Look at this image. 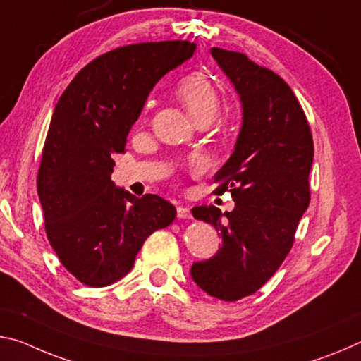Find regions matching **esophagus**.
Returning <instances> with one entry per match:
<instances>
[{
  "instance_id": "1",
  "label": "esophagus",
  "mask_w": 361,
  "mask_h": 361,
  "mask_svg": "<svg viewBox=\"0 0 361 361\" xmlns=\"http://www.w3.org/2000/svg\"><path fill=\"white\" fill-rule=\"evenodd\" d=\"M177 217H179V219H190V208H188V206H177Z\"/></svg>"
}]
</instances>
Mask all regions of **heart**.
Masks as SVG:
<instances>
[{
	"label": "heart",
	"mask_w": 361,
	"mask_h": 361,
	"mask_svg": "<svg viewBox=\"0 0 361 361\" xmlns=\"http://www.w3.org/2000/svg\"><path fill=\"white\" fill-rule=\"evenodd\" d=\"M176 96L184 105L193 121L214 120L219 111V94L216 86L203 72H193L176 86Z\"/></svg>",
	"instance_id": "obj_1"
}]
</instances>
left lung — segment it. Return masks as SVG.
I'll return each mask as SVG.
<instances>
[{"mask_svg": "<svg viewBox=\"0 0 361 361\" xmlns=\"http://www.w3.org/2000/svg\"><path fill=\"white\" fill-rule=\"evenodd\" d=\"M211 56L240 96L243 121L235 150L217 171L235 208L197 206L195 219L214 226L222 246L193 262L190 276L209 296L238 300L256 293L285 261L309 208L314 140L302 107L285 81L241 52L212 47Z\"/></svg>", "mask_w": 361, "mask_h": 361, "instance_id": "8db88e82", "label": "left lung"}]
</instances>
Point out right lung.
<instances>
[{
	"label": "right lung",
	"instance_id": "add662e5",
	"mask_svg": "<svg viewBox=\"0 0 361 361\" xmlns=\"http://www.w3.org/2000/svg\"><path fill=\"white\" fill-rule=\"evenodd\" d=\"M190 41L118 47L80 70L59 99L38 171L46 235L61 262L87 286H109L133 269L147 236L176 208L158 195L134 197L111 180L114 155L153 86L193 56Z\"/></svg>",
	"mask_w": 361,
	"mask_h": 361
}]
</instances>
